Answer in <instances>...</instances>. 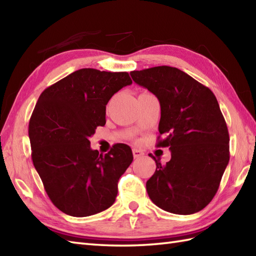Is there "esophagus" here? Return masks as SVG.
<instances>
[{
    "mask_svg": "<svg viewBox=\"0 0 256 256\" xmlns=\"http://www.w3.org/2000/svg\"><path fill=\"white\" fill-rule=\"evenodd\" d=\"M144 155V153L140 150H138V148H133V156H134V158H138V157H140V156H143Z\"/></svg>",
    "mask_w": 256,
    "mask_h": 256,
    "instance_id": "1",
    "label": "esophagus"
}]
</instances>
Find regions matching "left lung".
I'll return each mask as SVG.
<instances>
[{
    "label": "left lung",
    "mask_w": 256,
    "mask_h": 256,
    "mask_svg": "<svg viewBox=\"0 0 256 256\" xmlns=\"http://www.w3.org/2000/svg\"><path fill=\"white\" fill-rule=\"evenodd\" d=\"M131 77L158 99V148H170L165 165L146 190L160 209L176 214L202 210L218 192L230 160L229 132L214 92L186 72L170 66L131 72Z\"/></svg>",
    "instance_id": "obj_1"
}]
</instances>
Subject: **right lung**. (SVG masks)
<instances>
[{
	"label": "right lung",
	"mask_w": 256,
	"mask_h": 256,
	"mask_svg": "<svg viewBox=\"0 0 256 256\" xmlns=\"http://www.w3.org/2000/svg\"><path fill=\"white\" fill-rule=\"evenodd\" d=\"M132 80L128 72L79 69L48 86L30 120L32 160L52 202L64 214L88 216L114 204L118 182L133 162L126 144L106 155L89 138L106 124V106Z\"/></svg>",
	"instance_id": "add662e5"
}]
</instances>
